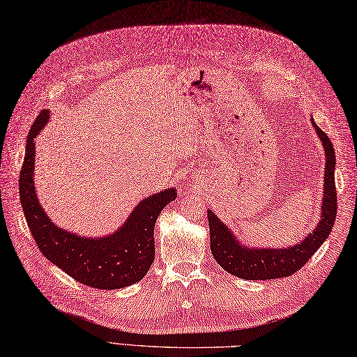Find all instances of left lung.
<instances>
[{
  "mask_svg": "<svg viewBox=\"0 0 357 357\" xmlns=\"http://www.w3.org/2000/svg\"><path fill=\"white\" fill-rule=\"evenodd\" d=\"M317 133L326 150V186L323 198V211L318 227L306 236L298 245L291 248H274V250H251L244 248L233 238L231 231L216 218L211 211H207L208 229H211V250L216 262L230 274L241 277L245 280H269L288 277L297 273L300 268L307 264V260L315 255V251L323 245V242L332 231L336 220L337 197L335 185V150L332 141L321 130L314 121Z\"/></svg>",
  "mask_w": 357,
  "mask_h": 357,
  "instance_id": "obj_1",
  "label": "left lung"
}]
</instances>
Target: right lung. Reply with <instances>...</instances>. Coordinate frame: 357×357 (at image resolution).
<instances>
[{
	"label": "right lung",
	"mask_w": 357,
	"mask_h": 357,
	"mask_svg": "<svg viewBox=\"0 0 357 357\" xmlns=\"http://www.w3.org/2000/svg\"><path fill=\"white\" fill-rule=\"evenodd\" d=\"M42 110L30 128L20 172V199L29 229L40 253L74 280L95 289H119L142 280L154 260V225L162 208L176 199L165 189L144 199L116 233L102 239L71 234L50 221L34 194V137L48 121Z\"/></svg>",
	"instance_id": "1"
}]
</instances>
